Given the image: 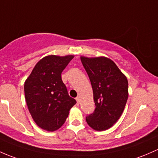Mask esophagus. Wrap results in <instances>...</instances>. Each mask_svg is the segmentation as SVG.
Returning a JSON list of instances; mask_svg holds the SVG:
<instances>
[{"mask_svg":"<svg viewBox=\"0 0 158 158\" xmlns=\"http://www.w3.org/2000/svg\"><path fill=\"white\" fill-rule=\"evenodd\" d=\"M76 100H77V104H79V103H80V102H81V99H80V97H77V98H76Z\"/></svg>","mask_w":158,"mask_h":158,"instance_id":"obj_1","label":"esophagus"}]
</instances>
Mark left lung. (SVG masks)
<instances>
[{"instance_id":"1","label":"left lung","mask_w":158,"mask_h":158,"mask_svg":"<svg viewBox=\"0 0 158 158\" xmlns=\"http://www.w3.org/2000/svg\"><path fill=\"white\" fill-rule=\"evenodd\" d=\"M81 60L90 78L96 106L86 121L93 129L105 131L118 121L124 111L128 97L127 77L107 57L81 55Z\"/></svg>"}]
</instances>
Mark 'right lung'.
I'll list each match as a JSON object with an SVG mask.
<instances>
[{"label":"right lung","instance_id":"add662e5","mask_svg":"<svg viewBox=\"0 0 158 158\" xmlns=\"http://www.w3.org/2000/svg\"><path fill=\"white\" fill-rule=\"evenodd\" d=\"M73 55H49L40 59L24 83V94L32 119L42 129L55 131L68 118L76 100L68 94L61 72Z\"/></svg>","mask_w":158,"mask_h":158}]
</instances>
